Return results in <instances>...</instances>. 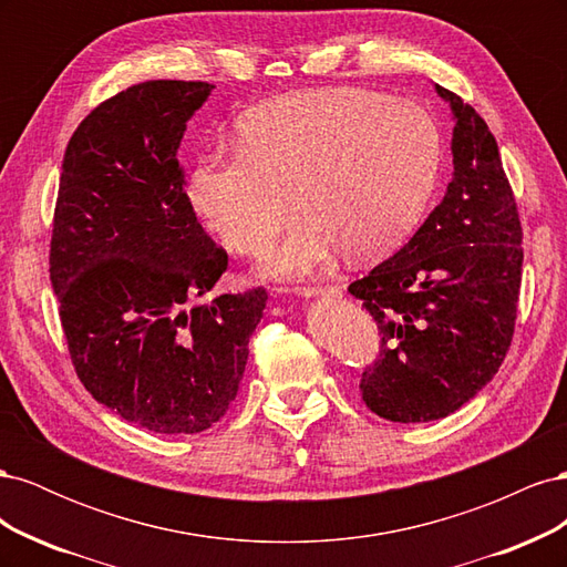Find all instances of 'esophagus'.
Segmentation results:
<instances>
[{"instance_id": "1", "label": "esophagus", "mask_w": 567, "mask_h": 567, "mask_svg": "<svg viewBox=\"0 0 567 567\" xmlns=\"http://www.w3.org/2000/svg\"><path fill=\"white\" fill-rule=\"evenodd\" d=\"M298 296H302V298H319V296L336 298V296H340V288H336V286H302V288H298Z\"/></svg>"}]
</instances>
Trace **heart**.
<instances>
[{
  "mask_svg": "<svg viewBox=\"0 0 567 567\" xmlns=\"http://www.w3.org/2000/svg\"><path fill=\"white\" fill-rule=\"evenodd\" d=\"M236 151L203 156L188 198L221 244L260 255L277 238L296 192L298 225L262 271L302 279L342 248L373 257L398 246L431 196L442 142L433 115L369 90L293 92L250 109Z\"/></svg>",
  "mask_w": 567,
  "mask_h": 567,
  "instance_id": "b5f03b06",
  "label": "heart"
}]
</instances>
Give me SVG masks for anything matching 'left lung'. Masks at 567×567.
Here are the masks:
<instances>
[{
  "label": "left lung",
  "mask_w": 567,
  "mask_h": 567,
  "mask_svg": "<svg viewBox=\"0 0 567 567\" xmlns=\"http://www.w3.org/2000/svg\"><path fill=\"white\" fill-rule=\"evenodd\" d=\"M435 90L454 115L447 194L404 248L348 288L383 336L362 400L394 423L450 416L494 379L523 277V229L494 134L461 96Z\"/></svg>",
  "instance_id": "left-lung-1"
}]
</instances>
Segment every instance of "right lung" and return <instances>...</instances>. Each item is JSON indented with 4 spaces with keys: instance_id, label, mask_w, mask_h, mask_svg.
Here are the masks:
<instances>
[{
    "instance_id": "add662e5",
    "label": "right lung",
    "mask_w": 567,
    "mask_h": 567,
    "mask_svg": "<svg viewBox=\"0 0 567 567\" xmlns=\"http://www.w3.org/2000/svg\"><path fill=\"white\" fill-rule=\"evenodd\" d=\"M215 84L148 80L99 104L68 142L49 279L78 379L161 435L227 414L267 290L203 298L227 252L198 225L177 151Z\"/></svg>"
}]
</instances>
